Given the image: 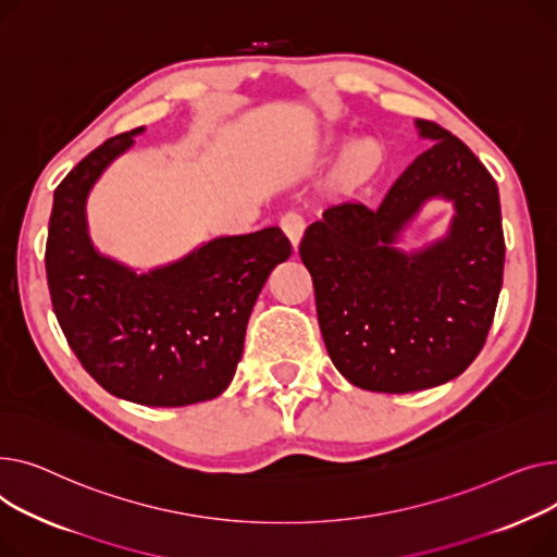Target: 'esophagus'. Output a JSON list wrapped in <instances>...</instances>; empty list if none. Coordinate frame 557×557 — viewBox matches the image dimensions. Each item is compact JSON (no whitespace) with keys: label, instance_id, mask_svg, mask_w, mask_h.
<instances>
[{"label":"esophagus","instance_id":"34e87169","mask_svg":"<svg viewBox=\"0 0 557 557\" xmlns=\"http://www.w3.org/2000/svg\"><path fill=\"white\" fill-rule=\"evenodd\" d=\"M281 228L285 232V236L292 240V245L297 247L301 236H304V232H306V218H304V213H299V211L283 213Z\"/></svg>","mask_w":557,"mask_h":557}]
</instances>
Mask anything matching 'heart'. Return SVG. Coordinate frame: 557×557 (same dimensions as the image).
Here are the masks:
<instances>
[{
  "label": "heart",
  "instance_id": "obj_1",
  "mask_svg": "<svg viewBox=\"0 0 557 557\" xmlns=\"http://www.w3.org/2000/svg\"><path fill=\"white\" fill-rule=\"evenodd\" d=\"M377 157H380V146L373 139L369 137L355 139L346 146L339 161V169L344 175H362L373 166Z\"/></svg>",
  "mask_w": 557,
  "mask_h": 557
}]
</instances>
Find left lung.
Here are the masks:
<instances>
[{
  "mask_svg": "<svg viewBox=\"0 0 557 557\" xmlns=\"http://www.w3.org/2000/svg\"><path fill=\"white\" fill-rule=\"evenodd\" d=\"M413 123L434 146L409 163L384 200L331 202L299 247L333 364L350 384L380 394L459 377L485 344L504 281L493 175L441 125ZM432 199L453 205L448 232L405 250L406 228Z\"/></svg>",
  "mask_w": 557,
  "mask_h": 557,
  "instance_id": "1",
  "label": "left lung"
}]
</instances>
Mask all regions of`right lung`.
I'll list each match as a JSON object with an SVG mask.
<instances>
[{"label":"right lung","instance_id":"obj_1","mask_svg":"<svg viewBox=\"0 0 557 557\" xmlns=\"http://www.w3.org/2000/svg\"><path fill=\"white\" fill-rule=\"evenodd\" d=\"M144 129L91 150L53 190L47 283L64 337L98 384L135 405L186 407L232 384L253 304L292 245L268 226L213 238L144 274L98 251L87 198Z\"/></svg>","mask_w":557,"mask_h":557}]
</instances>
